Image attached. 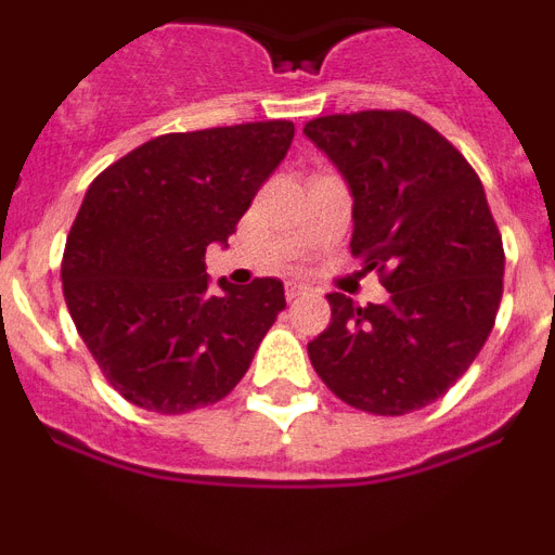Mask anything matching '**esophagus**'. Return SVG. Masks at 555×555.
I'll return each mask as SVG.
<instances>
[{
  "label": "esophagus",
  "mask_w": 555,
  "mask_h": 555,
  "mask_svg": "<svg viewBox=\"0 0 555 555\" xmlns=\"http://www.w3.org/2000/svg\"><path fill=\"white\" fill-rule=\"evenodd\" d=\"M308 288L302 286V283H286V300L292 302V300H297V297H300V294H306Z\"/></svg>",
  "instance_id": "1"
}]
</instances>
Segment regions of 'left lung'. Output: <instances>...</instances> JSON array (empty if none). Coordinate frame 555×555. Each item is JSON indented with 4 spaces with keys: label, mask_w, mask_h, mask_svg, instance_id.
<instances>
[{
    "label": "left lung",
    "mask_w": 555,
    "mask_h": 555,
    "mask_svg": "<svg viewBox=\"0 0 555 555\" xmlns=\"http://www.w3.org/2000/svg\"><path fill=\"white\" fill-rule=\"evenodd\" d=\"M352 191L350 249L389 300L327 294L308 345L317 375L352 409L400 416L459 380L494 327L503 238L467 158L409 111L333 113L302 130Z\"/></svg>",
    "instance_id": "8db88e82"
}]
</instances>
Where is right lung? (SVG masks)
Segmentation results:
<instances>
[{
  "instance_id": "right-lung-1",
  "label": "right lung",
  "mask_w": 555,
  "mask_h": 555,
  "mask_svg": "<svg viewBox=\"0 0 555 555\" xmlns=\"http://www.w3.org/2000/svg\"><path fill=\"white\" fill-rule=\"evenodd\" d=\"M292 121L166 132L88 185L61 278L77 333L107 384L158 414L219 403L253 364L283 283L219 281L205 249L228 244L263 180L286 158Z\"/></svg>"
}]
</instances>
